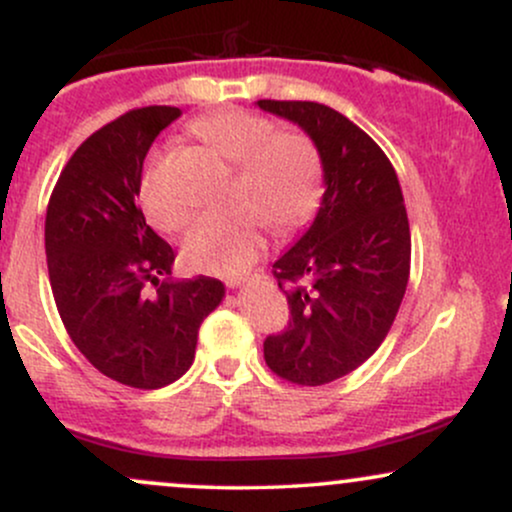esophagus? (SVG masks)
I'll list each match as a JSON object with an SVG mask.
<instances>
[{
  "instance_id": "1",
  "label": "esophagus",
  "mask_w": 512,
  "mask_h": 512,
  "mask_svg": "<svg viewBox=\"0 0 512 512\" xmlns=\"http://www.w3.org/2000/svg\"><path fill=\"white\" fill-rule=\"evenodd\" d=\"M248 281H250V276H243V279H228L226 286H228V289H231V291H238V289H243V286L248 284Z\"/></svg>"
}]
</instances>
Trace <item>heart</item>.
Returning a JSON list of instances; mask_svg holds the SVG:
<instances>
[{
    "instance_id": "heart-1",
    "label": "heart",
    "mask_w": 512,
    "mask_h": 512,
    "mask_svg": "<svg viewBox=\"0 0 512 512\" xmlns=\"http://www.w3.org/2000/svg\"><path fill=\"white\" fill-rule=\"evenodd\" d=\"M192 132L238 166L233 202L245 207L199 219L182 245V260L197 272L240 274L262 255V221L274 231H291L313 214L320 199V156L301 134L279 132L267 117L248 110L199 117ZM168 163L166 151L151 154L139 180V202L158 231L175 233L192 211L175 195Z\"/></svg>"
}]
</instances>
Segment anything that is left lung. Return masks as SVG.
<instances>
[{"label":"left lung","mask_w":512,"mask_h":512,"mask_svg":"<svg viewBox=\"0 0 512 512\" xmlns=\"http://www.w3.org/2000/svg\"><path fill=\"white\" fill-rule=\"evenodd\" d=\"M255 105L308 134L325 185L308 231L274 262L291 322L267 337L264 361L291 383L327 385L375 354L402 305L411 262L402 187L383 149L337 110Z\"/></svg>","instance_id":"8db88e82"}]
</instances>
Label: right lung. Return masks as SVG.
Here are the masks:
<instances>
[{
	"label": "right lung",
	"instance_id": "obj_1",
	"mask_svg": "<svg viewBox=\"0 0 512 512\" xmlns=\"http://www.w3.org/2000/svg\"><path fill=\"white\" fill-rule=\"evenodd\" d=\"M180 115L151 105L91 134L45 216L50 286L69 337L103 375L139 390L170 385L192 366L199 325L226 298L211 276L160 281L175 252L137 207L144 158ZM146 283L157 286L151 297Z\"/></svg>",
	"mask_w": 512,
	"mask_h": 512
}]
</instances>
